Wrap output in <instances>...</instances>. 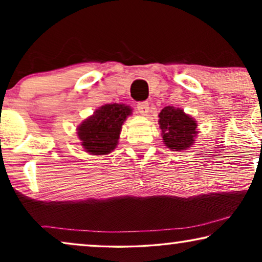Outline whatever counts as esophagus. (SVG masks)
Listing matches in <instances>:
<instances>
[{"mask_svg": "<svg viewBox=\"0 0 262 262\" xmlns=\"http://www.w3.org/2000/svg\"><path fill=\"white\" fill-rule=\"evenodd\" d=\"M137 110H138V112L142 114V116H146V114L149 113V103L146 101L138 102L137 103Z\"/></svg>", "mask_w": 262, "mask_h": 262, "instance_id": "34e87169", "label": "esophagus"}]
</instances>
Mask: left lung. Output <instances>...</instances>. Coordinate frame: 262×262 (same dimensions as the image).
<instances>
[{
    "label": "left lung",
    "instance_id": "8db88e82",
    "mask_svg": "<svg viewBox=\"0 0 262 262\" xmlns=\"http://www.w3.org/2000/svg\"><path fill=\"white\" fill-rule=\"evenodd\" d=\"M163 143L173 151L186 150L193 145L196 135V121L174 106H167L159 114Z\"/></svg>",
    "mask_w": 262,
    "mask_h": 262
}]
</instances>
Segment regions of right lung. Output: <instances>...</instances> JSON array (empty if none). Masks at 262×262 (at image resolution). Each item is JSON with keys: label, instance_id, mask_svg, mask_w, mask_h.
I'll use <instances>...</instances> for the list:
<instances>
[{"label": "right lung", "instance_id": "1", "mask_svg": "<svg viewBox=\"0 0 262 262\" xmlns=\"http://www.w3.org/2000/svg\"><path fill=\"white\" fill-rule=\"evenodd\" d=\"M132 113L124 103H107L101 106L77 127L81 145L92 155H107L114 150L119 139L121 126Z\"/></svg>", "mask_w": 262, "mask_h": 262}]
</instances>
